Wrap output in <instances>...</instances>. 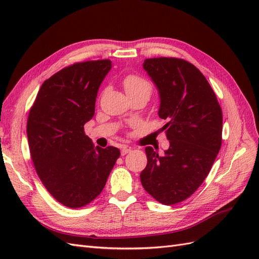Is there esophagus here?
Here are the masks:
<instances>
[{"label": "esophagus", "mask_w": 259, "mask_h": 259, "mask_svg": "<svg viewBox=\"0 0 259 259\" xmlns=\"http://www.w3.org/2000/svg\"><path fill=\"white\" fill-rule=\"evenodd\" d=\"M131 150H132V149H131L130 147H127V146H124V147L121 149V154H122V155L127 154Z\"/></svg>", "instance_id": "obj_1"}]
</instances>
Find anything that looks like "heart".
<instances>
[{
    "label": "heart",
    "mask_w": 259,
    "mask_h": 259,
    "mask_svg": "<svg viewBox=\"0 0 259 259\" xmlns=\"http://www.w3.org/2000/svg\"><path fill=\"white\" fill-rule=\"evenodd\" d=\"M125 91L128 94H138L145 93L147 95H150L151 93V85L147 82L143 77L138 75H128L125 77L123 82Z\"/></svg>",
    "instance_id": "obj_1"
}]
</instances>
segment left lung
Masks as SVG:
<instances>
[{
    "label": "left lung",
    "mask_w": 259,
    "mask_h": 259,
    "mask_svg": "<svg viewBox=\"0 0 259 259\" xmlns=\"http://www.w3.org/2000/svg\"><path fill=\"white\" fill-rule=\"evenodd\" d=\"M143 68L158 90V114L167 121L162 130L169 147L163 156L146 147L148 163L140 182L162 204H176L189 198L209 173L222 146V109L205 76L190 62L150 58Z\"/></svg>",
    "instance_id": "1"
}]
</instances>
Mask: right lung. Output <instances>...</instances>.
<instances>
[{
    "mask_svg": "<svg viewBox=\"0 0 259 259\" xmlns=\"http://www.w3.org/2000/svg\"><path fill=\"white\" fill-rule=\"evenodd\" d=\"M111 64L85 61L60 70L42 84L29 113L27 136L36 173L68 207L84 206L100 194L120 156L117 148L94 147L84 134Z\"/></svg>",
    "mask_w": 259,
    "mask_h": 259,
    "instance_id": "right-lung-1",
    "label": "right lung"
}]
</instances>
